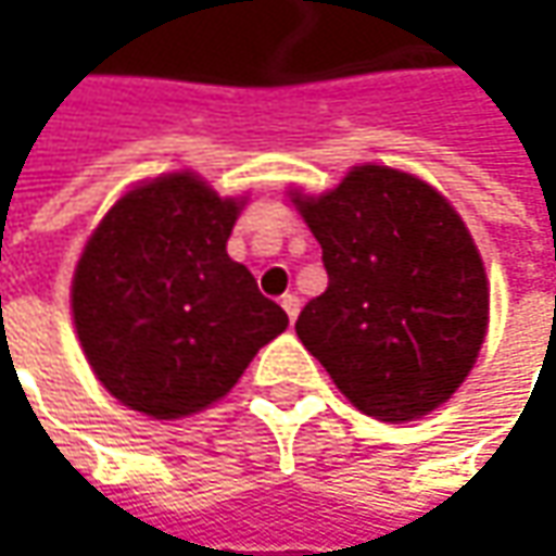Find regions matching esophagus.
<instances>
[{
    "mask_svg": "<svg viewBox=\"0 0 556 556\" xmlns=\"http://www.w3.org/2000/svg\"><path fill=\"white\" fill-rule=\"evenodd\" d=\"M281 306H285V312H288L290 325L296 321V315H300V296H293V293H285L281 296Z\"/></svg>",
    "mask_w": 556,
    "mask_h": 556,
    "instance_id": "1",
    "label": "esophagus"
}]
</instances>
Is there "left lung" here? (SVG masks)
Segmentation results:
<instances>
[{
    "mask_svg": "<svg viewBox=\"0 0 556 556\" xmlns=\"http://www.w3.org/2000/svg\"><path fill=\"white\" fill-rule=\"evenodd\" d=\"M293 203L328 271L296 337L337 390L393 424L452 399L489 321L485 268L458 213L390 166H355L328 194Z\"/></svg>",
    "mask_w": 556,
    "mask_h": 556,
    "instance_id": "1",
    "label": "left lung"
}]
</instances>
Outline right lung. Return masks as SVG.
<instances>
[{"label":"right lung","instance_id":"obj_1","mask_svg":"<svg viewBox=\"0 0 556 556\" xmlns=\"http://www.w3.org/2000/svg\"><path fill=\"white\" fill-rule=\"evenodd\" d=\"M238 210L198 176L173 173L119 198L89 238L74 325L123 405L157 420L194 415L288 328L285 309L225 253Z\"/></svg>","mask_w":556,"mask_h":556}]
</instances>
